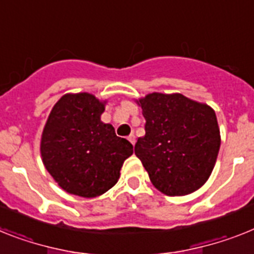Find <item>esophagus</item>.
Instances as JSON below:
<instances>
[{
  "instance_id": "obj_1",
  "label": "esophagus",
  "mask_w": 254,
  "mask_h": 254,
  "mask_svg": "<svg viewBox=\"0 0 254 254\" xmlns=\"http://www.w3.org/2000/svg\"><path fill=\"white\" fill-rule=\"evenodd\" d=\"M127 140L134 146V144H135V135H134V134H130V135L127 137Z\"/></svg>"
}]
</instances>
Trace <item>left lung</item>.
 I'll return each instance as SVG.
<instances>
[{"label": "left lung", "instance_id": "1", "mask_svg": "<svg viewBox=\"0 0 254 254\" xmlns=\"http://www.w3.org/2000/svg\"><path fill=\"white\" fill-rule=\"evenodd\" d=\"M146 119L135 155L152 185L168 196L199 190L216 165L221 134L210 106L180 93H150L135 99Z\"/></svg>", "mask_w": 254, "mask_h": 254}]
</instances>
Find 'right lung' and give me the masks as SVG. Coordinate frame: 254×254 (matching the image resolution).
I'll list each match as a JSON object with an SVG mask.
<instances>
[{
	"instance_id": "add662e5",
	"label": "right lung",
	"mask_w": 254,
	"mask_h": 254,
	"mask_svg": "<svg viewBox=\"0 0 254 254\" xmlns=\"http://www.w3.org/2000/svg\"><path fill=\"white\" fill-rule=\"evenodd\" d=\"M107 101L90 93H68L50 111L40 143L45 168L65 192L97 197L120 178L133 144L101 120Z\"/></svg>"
}]
</instances>
